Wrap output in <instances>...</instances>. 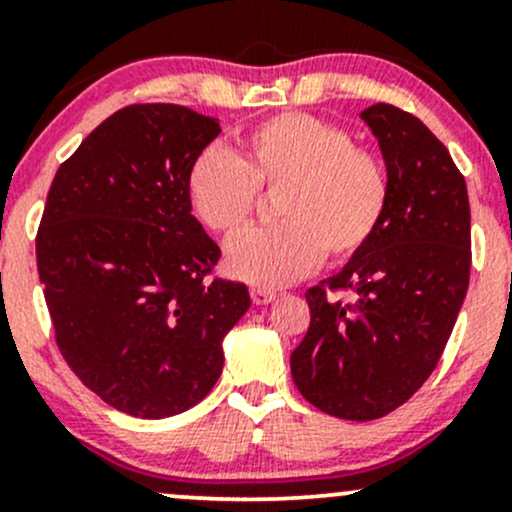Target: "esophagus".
<instances>
[{
	"label": "esophagus",
	"instance_id": "esophagus-1",
	"mask_svg": "<svg viewBox=\"0 0 512 512\" xmlns=\"http://www.w3.org/2000/svg\"><path fill=\"white\" fill-rule=\"evenodd\" d=\"M251 300H254L256 305H268V302L276 300V293L266 288H251Z\"/></svg>",
	"mask_w": 512,
	"mask_h": 512
}]
</instances>
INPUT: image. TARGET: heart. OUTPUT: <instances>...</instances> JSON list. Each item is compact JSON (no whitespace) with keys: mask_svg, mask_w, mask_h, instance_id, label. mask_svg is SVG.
Returning a JSON list of instances; mask_svg holds the SVG:
<instances>
[{"mask_svg":"<svg viewBox=\"0 0 512 512\" xmlns=\"http://www.w3.org/2000/svg\"><path fill=\"white\" fill-rule=\"evenodd\" d=\"M241 151L202 148L190 163V210L217 234H236L261 190L280 192L283 222L249 229L227 246L229 276L278 288L327 258L344 263L373 239L386 214L390 183L381 158L354 146L349 131L320 117L285 112L241 136Z\"/></svg>","mask_w":512,"mask_h":512,"instance_id":"heart-1","label":"heart"}]
</instances>
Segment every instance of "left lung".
<instances>
[{
    "instance_id": "left-lung-1",
    "label": "left lung",
    "mask_w": 512,
    "mask_h": 512,
    "mask_svg": "<svg viewBox=\"0 0 512 512\" xmlns=\"http://www.w3.org/2000/svg\"><path fill=\"white\" fill-rule=\"evenodd\" d=\"M361 119L386 161V214L337 276L307 290L310 329L290 354L307 403L356 422L388 415L430 378L471 271L469 195L442 141L386 102ZM327 289H349L357 300L329 301Z\"/></svg>"
}]
</instances>
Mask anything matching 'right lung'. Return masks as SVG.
<instances>
[{
	"label": "right lung",
	"mask_w": 512,
	"mask_h": 512,
	"mask_svg": "<svg viewBox=\"0 0 512 512\" xmlns=\"http://www.w3.org/2000/svg\"><path fill=\"white\" fill-rule=\"evenodd\" d=\"M219 131L180 104H131L82 141L48 190L36 261L58 349L126 415L161 420L200 403L251 305L244 283L205 280L222 251L185 190Z\"/></svg>",
	"instance_id": "add662e5"
}]
</instances>
